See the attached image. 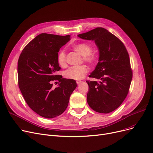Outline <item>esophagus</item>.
<instances>
[{
	"mask_svg": "<svg viewBox=\"0 0 153 153\" xmlns=\"http://www.w3.org/2000/svg\"><path fill=\"white\" fill-rule=\"evenodd\" d=\"M82 81H76V83L77 84H80L81 83H82Z\"/></svg>",
	"mask_w": 153,
	"mask_h": 153,
	"instance_id": "34e87169",
	"label": "esophagus"
}]
</instances>
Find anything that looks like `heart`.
Returning a JSON list of instances; mask_svg holds the SVG:
<instances>
[{
  "mask_svg": "<svg viewBox=\"0 0 153 153\" xmlns=\"http://www.w3.org/2000/svg\"><path fill=\"white\" fill-rule=\"evenodd\" d=\"M72 48L83 56V60L91 65H94L99 59L98 54L96 53L91 52L92 46L87 43H81L74 44ZM57 61L61 67L66 65V53L63 50H61L57 54ZM88 72V68L85 65L79 66H72L64 72V76L70 79H81L83 78Z\"/></svg>",
  "mask_w": 153,
  "mask_h": 153,
  "instance_id": "heart-1",
  "label": "heart"
}]
</instances>
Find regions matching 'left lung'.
I'll return each mask as SVG.
<instances>
[{
    "label": "left lung",
    "instance_id": "left-lung-1",
    "mask_svg": "<svg viewBox=\"0 0 153 153\" xmlns=\"http://www.w3.org/2000/svg\"><path fill=\"white\" fill-rule=\"evenodd\" d=\"M77 36L94 41L99 52V62L89 75L99 82L87 81V103L99 113H110L120 106L129 91L133 74L128 51L117 36L102 27Z\"/></svg>",
    "mask_w": 153,
    "mask_h": 153
}]
</instances>
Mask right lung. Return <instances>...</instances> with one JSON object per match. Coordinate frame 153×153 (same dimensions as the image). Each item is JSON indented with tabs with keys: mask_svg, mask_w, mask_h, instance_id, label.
<instances>
[{
	"mask_svg": "<svg viewBox=\"0 0 153 153\" xmlns=\"http://www.w3.org/2000/svg\"><path fill=\"white\" fill-rule=\"evenodd\" d=\"M70 36L41 33L20 55L17 68L20 90L31 109L44 118H53L62 114L77 87L74 80L56 75L61 69L57 54ZM56 79L59 84L54 88L52 82Z\"/></svg>",
	"mask_w": 153,
	"mask_h": 153,
	"instance_id": "right-lung-1",
	"label": "right lung"
}]
</instances>
